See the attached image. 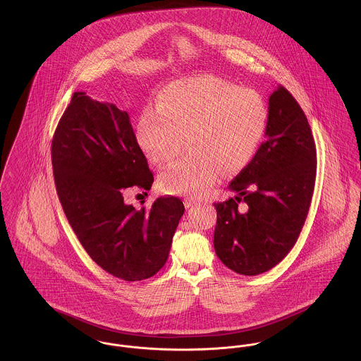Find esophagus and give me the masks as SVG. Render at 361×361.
<instances>
[{
	"label": "esophagus",
	"mask_w": 361,
	"mask_h": 361,
	"mask_svg": "<svg viewBox=\"0 0 361 361\" xmlns=\"http://www.w3.org/2000/svg\"><path fill=\"white\" fill-rule=\"evenodd\" d=\"M184 204H185V207H187V209H190V207L197 206V204H199V202H197V200H195L194 197H185V199H184Z\"/></svg>",
	"instance_id": "34e87169"
}]
</instances>
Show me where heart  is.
I'll return each mask as SVG.
<instances>
[{
	"label": "heart",
	"instance_id": "b5f03b06",
	"mask_svg": "<svg viewBox=\"0 0 361 361\" xmlns=\"http://www.w3.org/2000/svg\"><path fill=\"white\" fill-rule=\"evenodd\" d=\"M268 128L264 99L251 89L213 75L169 83L157 107H147L137 136L158 166L177 158L188 139L191 152L161 174V185L174 194L202 196L220 180L249 165Z\"/></svg>",
	"mask_w": 361,
	"mask_h": 361
}]
</instances>
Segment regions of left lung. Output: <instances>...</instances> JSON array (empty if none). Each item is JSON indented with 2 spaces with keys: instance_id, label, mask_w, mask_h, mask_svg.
I'll return each mask as SVG.
<instances>
[{
  "instance_id": "1",
  "label": "left lung",
  "mask_w": 361,
  "mask_h": 361,
  "mask_svg": "<svg viewBox=\"0 0 361 361\" xmlns=\"http://www.w3.org/2000/svg\"><path fill=\"white\" fill-rule=\"evenodd\" d=\"M267 140L229 184L235 197L214 203V250L225 267L255 276L294 247L316 178V145L305 114L281 85L269 96Z\"/></svg>"
}]
</instances>
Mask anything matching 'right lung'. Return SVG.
<instances>
[{"instance_id": "right-lung-1", "label": "right lung", "mask_w": 361, "mask_h": 361, "mask_svg": "<svg viewBox=\"0 0 361 361\" xmlns=\"http://www.w3.org/2000/svg\"><path fill=\"white\" fill-rule=\"evenodd\" d=\"M51 148L59 200L89 257L126 281L154 276L185 209L174 196L148 209L123 202L132 187L149 191L154 183L128 112L75 92Z\"/></svg>"}]
</instances>
